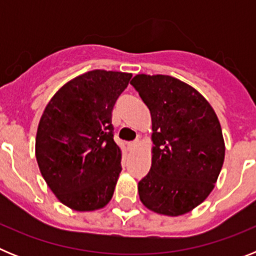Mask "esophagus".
Segmentation results:
<instances>
[{
  "instance_id": "1",
  "label": "esophagus",
  "mask_w": 256,
  "mask_h": 256,
  "mask_svg": "<svg viewBox=\"0 0 256 256\" xmlns=\"http://www.w3.org/2000/svg\"><path fill=\"white\" fill-rule=\"evenodd\" d=\"M140 144V141H133V142H130V144H128V148H130V151L132 150H134L136 148H137V146H138Z\"/></svg>"
}]
</instances>
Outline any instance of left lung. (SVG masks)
Returning <instances> with one entry per match:
<instances>
[{
    "mask_svg": "<svg viewBox=\"0 0 256 256\" xmlns=\"http://www.w3.org/2000/svg\"><path fill=\"white\" fill-rule=\"evenodd\" d=\"M130 84L152 122L151 169L138 182L140 200L158 214H186L210 195L223 166L218 116L200 92L170 76L138 74Z\"/></svg>",
    "mask_w": 256,
    "mask_h": 256,
    "instance_id": "left-lung-1",
    "label": "left lung"
}]
</instances>
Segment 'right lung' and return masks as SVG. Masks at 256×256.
I'll return each mask as SVG.
<instances>
[{
    "instance_id": "right-lung-1",
    "label": "right lung",
    "mask_w": 256,
    "mask_h": 256,
    "mask_svg": "<svg viewBox=\"0 0 256 256\" xmlns=\"http://www.w3.org/2000/svg\"><path fill=\"white\" fill-rule=\"evenodd\" d=\"M132 74L92 70L54 94L38 124L36 158L58 201L76 212L108 204L122 172L112 112Z\"/></svg>"
}]
</instances>
